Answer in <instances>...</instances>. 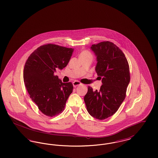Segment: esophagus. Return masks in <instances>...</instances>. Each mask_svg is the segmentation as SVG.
Masks as SVG:
<instances>
[{
	"instance_id": "esophagus-1",
	"label": "esophagus",
	"mask_w": 158,
	"mask_h": 158,
	"mask_svg": "<svg viewBox=\"0 0 158 158\" xmlns=\"http://www.w3.org/2000/svg\"><path fill=\"white\" fill-rule=\"evenodd\" d=\"M72 83H73V87H75V88H76V86H79V85H82V83H80L79 81H74Z\"/></svg>"
}]
</instances>
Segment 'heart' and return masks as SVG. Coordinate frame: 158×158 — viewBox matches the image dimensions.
<instances>
[{"mask_svg": "<svg viewBox=\"0 0 158 158\" xmlns=\"http://www.w3.org/2000/svg\"><path fill=\"white\" fill-rule=\"evenodd\" d=\"M92 56V55L88 51H83V52H82V53L81 54L80 56Z\"/></svg>", "mask_w": 158, "mask_h": 158, "instance_id": "b5f03b06", "label": "heart"}]
</instances>
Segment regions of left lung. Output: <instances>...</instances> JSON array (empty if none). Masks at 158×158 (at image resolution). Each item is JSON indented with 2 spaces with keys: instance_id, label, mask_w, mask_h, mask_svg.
Here are the masks:
<instances>
[{
  "instance_id": "obj_1",
  "label": "left lung",
  "mask_w": 158,
  "mask_h": 158,
  "mask_svg": "<svg viewBox=\"0 0 158 158\" xmlns=\"http://www.w3.org/2000/svg\"><path fill=\"white\" fill-rule=\"evenodd\" d=\"M90 49L96 57L95 71L102 85L99 91L88 86L84 101L89 114L103 120L115 114L125 98L129 66L122 51L110 42L92 44Z\"/></svg>"
}]
</instances>
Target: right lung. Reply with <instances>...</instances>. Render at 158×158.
Segmentation results:
<instances>
[{
  "mask_svg": "<svg viewBox=\"0 0 158 158\" xmlns=\"http://www.w3.org/2000/svg\"><path fill=\"white\" fill-rule=\"evenodd\" d=\"M73 51L56 44H45L34 51L26 62V88L33 102L46 116L52 117L61 113L73 91L71 82L63 83L54 73L67 66Z\"/></svg>",
  "mask_w": 158,
  "mask_h": 158,
  "instance_id": "obj_1",
  "label": "right lung"
}]
</instances>
